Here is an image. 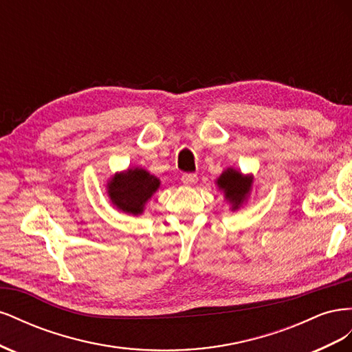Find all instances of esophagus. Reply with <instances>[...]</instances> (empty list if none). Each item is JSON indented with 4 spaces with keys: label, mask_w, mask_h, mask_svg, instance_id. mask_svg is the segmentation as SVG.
<instances>
[{
    "label": "esophagus",
    "mask_w": 352,
    "mask_h": 352,
    "mask_svg": "<svg viewBox=\"0 0 352 352\" xmlns=\"http://www.w3.org/2000/svg\"><path fill=\"white\" fill-rule=\"evenodd\" d=\"M197 180H198V176L194 173H184L182 175V182L185 185H194V184H197Z\"/></svg>",
    "instance_id": "1"
}]
</instances>
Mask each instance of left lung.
I'll use <instances>...</instances> for the list:
<instances>
[{
    "label": "left lung",
    "instance_id": "obj_1",
    "mask_svg": "<svg viewBox=\"0 0 352 352\" xmlns=\"http://www.w3.org/2000/svg\"><path fill=\"white\" fill-rule=\"evenodd\" d=\"M251 184V177H245L233 168H228L226 172H223L221 176L217 179L219 188L225 190L226 198L233 204V210H236L241 202L245 199V197H247V194L250 192Z\"/></svg>",
    "mask_w": 352,
    "mask_h": 352
}]
</instances>
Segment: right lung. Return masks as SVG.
Here are the masks:
<instances>
[{"label":"right lung","instance_id":"1","mask_svg":"<svg viewBox=\"0 0 352 352\" xmlns=\"http://www.w3.org/2000/svg\"><path fill=\"white\" fill-rule=\"evenodd\" d=\"M160 186V180L144 168H131L116 175L109 184V195L113 204L131 214H141L145 202Z\"/></svg>","mask_w":352,"mask_h":352}]
</instances>
